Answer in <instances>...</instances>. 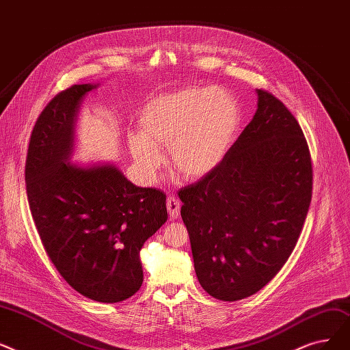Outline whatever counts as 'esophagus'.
I'll return each instance as SVG.
<instances>
[{
	"mask_svg": "<svg viewBox=\"0 0 350 350\" xmlns=\"http://www.w3.org/2000/svg\"><path fill=\"white\" fill-rule=\"evenodd\" d=\"M166 209H168L171 218L176 219L179 216V212H180V201L175 196V195H171L168 196V201H166Z\"/></svg>",
	"mask_w": 350,
	"mask_h": 350,
	"instance_id": "esophagus-1",
	"label": "esophagus"
}]
</instances>
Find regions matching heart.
I'll use <instances>...</instances> for the list:
<instances>
[{"mask_svg": "<svg viewBox=\"0 0 350 350\" xmlns=\"http://www.w3.org/2000/svg\"><path fill=\"white\" fill-rule=\"evenodd\" d=\"M242 122L237 98L218 87H191L154 96L139 115V132L129 149L139 174L154 179L163 163L159 148L168 146L170 162L189 180L212 174L234 145Z\"/></svg>", "mask_w": 350, "mask_h": 350, "instance_id": "1", "label": "heart"}]
</instances>
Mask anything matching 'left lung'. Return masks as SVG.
I'll use <instances>...</instances> for the list:
<instances>
[{"mask_svg":"<svg viewBox=\"0 0 350 350\" xmlns=\"http://www.w3.org/2000/svg\"><path fill=\"white\" fill-rule=\"evenodd\" d=\"M256 94L254 118L222 163L178 193L199 284L225 302L256 293L276 276L312 199V161L301 126L271 92Z\"/></svg>","mask_w":350,"mask_h":350,"instance_id":"1","label":"left lung"}]
</instances>
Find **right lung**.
Wrapping results in <instances>:
<instances>
[{
	"label": "right lung",
	"instance_id": "right-lung-1",
	"mask_svg": "<svg viewBox=\"0 0 350 350\" xmlns=\"http://www.w3.org/2000/svg\"><path fill=\"white\" fill-rule=\"evenodd\" d=\"M98 84L55 95L32 129L25 184L48 258L78 293L116 304L137 293L139 251L168 219L166 195L128 180L113 163H70L84 96Z\"/></svg>",
	"mask_w": 350,
	"mask_h": 350
}]
</instances>
